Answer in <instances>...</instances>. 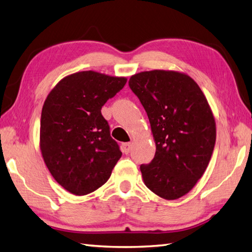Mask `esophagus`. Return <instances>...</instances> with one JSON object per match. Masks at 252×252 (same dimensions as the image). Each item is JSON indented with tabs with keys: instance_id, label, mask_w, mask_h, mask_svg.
<instances>
[{
	"instance_id": "esophagus-1",
	"label": "esophagus",
	"mask_w": 252,
	"mask_h": 252,
	"mask_svg": "<svg viewBox=\"0 0 252 252\" xmlns=\"http://www.w3.org/2000/svg\"><path fill=\"white\" fill-rule=\"evenodd\" d=\"M131 149V143H123L122 144V152L125 154H129Z\"/></svg>"
}]
</instances>
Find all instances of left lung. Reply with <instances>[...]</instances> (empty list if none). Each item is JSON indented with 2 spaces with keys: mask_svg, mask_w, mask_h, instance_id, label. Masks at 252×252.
<instances>
[{
  "mask_svg": "<svg viewBox=\"0 0 252 252\" xmlns=\"http://www.w3.org/2000/svg\"><path fill=\"white\" fill-rule=\"evenodd\" d=\"M151 122L155 157L141 164L144 183L168 200L187 194L205 172L216 144V121L198 84L184 73L152 70L129 80Z\"/></svg>",
  "mask_w": 252,
  "mask_h": 252,
  "instance_id": "obj_1",
  "label": "left lung"
}]
</instances>
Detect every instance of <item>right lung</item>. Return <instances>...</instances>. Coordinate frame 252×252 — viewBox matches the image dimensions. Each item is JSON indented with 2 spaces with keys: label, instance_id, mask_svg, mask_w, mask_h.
<instances>
[{
  "label": "right lung",
  "instance_id": "right-lung-1",
  "mask_svg": "<svg viewBox=\"0 0 252 252\" xmlns=\"http://www.w3.org/2000/svg\"><path fill=\"white\" fill-rule=\"evenodd\" d=\"M126 83V78L81 71L63 78L47 95L41 114V153L53 178L73 195L99 189L121 158L100 110Z\"/></svg>",
  "mask_w": 252,
  "mask_h": 252
}]
</instances>
